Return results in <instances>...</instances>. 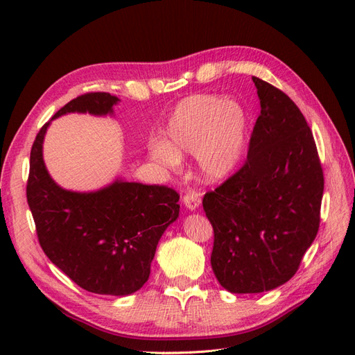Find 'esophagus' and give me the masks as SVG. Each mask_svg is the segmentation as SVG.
<instances>
[{
  "mask_svg": "<svg viewBox=\"0 0 355 355\" xmlns=\"http://www.w3.org/2000/svg\"><path fill=\"white\" fill-rule=\"evenodd\" d=\"M183 202H184V206L187 209L195 210V209L200 206V202H201V193L197 192L195 189L186 192V195L183 197Z\"/></svg>",
  "mask_w": 355,
  "mask_h": 355,
  "instance_id": "esophagus-1",
  "label": "esophagus"
}]
</instances>
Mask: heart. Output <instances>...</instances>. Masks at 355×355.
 I'll use <instances>...</instances> for the list:
<instances>
[{"label": "heart", "mask_w": 355, "mask_h": 355, "mask_svg": "<svg viewBox=\"0 0 355 355\" xmlns=\"http://www.w3.org/2000/svg\"><path fill=\"white\" fill-rule=\"evenodd\" d=\"M247 132L248 114L243 105L212 94H195L173 110L163 131L168 146L155 143L153 155L166 164H175V154H198L202 173L218 180L236 168Z\"/></svg>", "instance_id": "1"}]
</instances>
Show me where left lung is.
<instances>
[{
    "label": "left lung",
    "mask_w": 355,
    "mask_h": 355,
    "mask_svg": "<svg viewBox=\"0 0 355 355\" xmlns=\"http://www.w3.org/2000/svg\"><path fill=\"white\" fill-rule=\"evenodd\" d=\"M261 101L244 164L202 197L214 227L212 270L230 293H262L296 275L318 235L323 169L288 96L253 76Z\"/></svg>",
    "instance_id": "1"
}]
</instances>
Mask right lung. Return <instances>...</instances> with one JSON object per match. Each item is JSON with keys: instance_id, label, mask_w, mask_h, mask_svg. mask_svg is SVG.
I'll use <instances>...</instances> for the list:
<instances>
[{"instance_id": "add662e5", "label": "right lung", "mask_w": 355, "mask_h": 355, "mask_svg": "<svg viewBox=\"0 0 355 355\" xmlns=\"http://www.w3.org/2000/svg\"><path fill=\"white\" fill-rule=\"evenodd\" d=\"M117 97L87 93L59 110L111 114ZM45 123L30 150L27 202L37 241L47 258L80 288L126 296L148 281L163 232L177 220L180 195L168 186L117 182L102 191H65L50 178L42 160Z\"/></svg>"}]
</instances>
